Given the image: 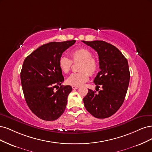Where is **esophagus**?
Masks as SVG:
<instances>
[{
  "mask_svg": "<svg viewBox=\"0 0 152 152\" xmlns=\"http://www.w3.org/2000/svg\"><path fill=\"white\" fill-rule=\"evenodd\" d=\"M72 89H75V90H76V89H78L80 88V86H72Z\"/></svg>",
  "mask_w": 152,
  "mask_h": 152,
  "instance_id": "obj_1",
  "label": "esophagus"
}]
</instances>
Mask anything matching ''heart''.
Returning a JSON list of instances; mask_svg holds the SVG:
<instances>
[{
	"instance_id": "heart-1",
	"label": "heart",
	"mask_w": 152,
	"mask_h": 152,
	"mask_svg": "<svg viewBox=\"0 0 152 152\" xmlns=\"http://www.w3.org/2000/svg\"><path fill=\"white\" fill-rule=\"evenodd\" d=\"M71 56L73 62H80V72L71 74L67 79V83L72 86H80L89 80L90 75L94 76L99 70V63L95 58L93 57V53L86 48H79L73 50ZM72 62L65 56H62L58 59V66L62 72L65 74L71 69Z\"/></svg>"
}]
</instances>
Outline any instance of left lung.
Segmentation results:
<instances>
[{
  "instance_id": "8db88e82",
  "label": "left lung",
  "mask_w": 152,
  "mask_h": 152,
  "mask_svg": "<svg viewBox=\"0 0 152 152\" xmlns=\"http://www.w3.org/2000/svg\"><path fill=\"white\" fill-rule=\"evenodd\" d=\"M97 52L100 71L94 80L99 93L88 89L83 98L88 112L104 119L115 114L122 105L128 88L130 73L128 62L118 48L104 41H82Z\"/></svg>"
}]
</instances>
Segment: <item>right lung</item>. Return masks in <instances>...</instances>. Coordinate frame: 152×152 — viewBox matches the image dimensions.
<instances>
[{
	"label": "right lung",
	"instance_id": "obj_1",
	"mask_svg": "<svg viewBox=\"0 0 152 152\" xmlns=\"http://www.w3.org/2000/svg\"><path fill=\"white\" fill-rule=\"evenodd\" d=\"M75 42L73 40L44 44L24 61L20 75L24 96L29 108L41 119L55 121L65 110L72 87L61 85L64 78L58 59Z\"/></svg>",
	"mask_w": 152,
	"mask_h": 152
}]
</instances>
